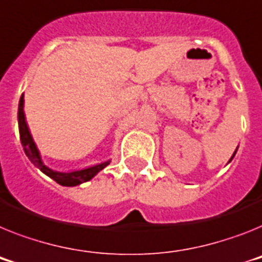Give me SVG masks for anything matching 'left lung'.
<instances>
[{
  "instance_id": "left-lung-1",
  "label": "left lung",
  "mask_w": 262,
  "mask_h": 262,
  "mask_svg": "<svg viewBox=\"0 0 262 262\" xmlns=\"http://www.w3.org/2000/svg\"><path fill=\"white\" fill-rule=\"evenodd\" d=\"M236 151H237V149H236ZM236 151H234V153H233V156H232V157H230L229 162H230V161H232V160H233V157H234V155H236Z\"/></svg>"
}]
</instances>
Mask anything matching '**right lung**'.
<instances>
[{"label": "right lung", "instance_id": "obj_1", "mask_svg": "<svg viewBox=\"0 0 262 262\" xmlns=\"http://www.w3.org/2000/svg\"><path fill=\"white\" fill-rule=\"evenodd\" d=\"M24 102L25 101H24L23 94L18 102V129L24 151H25V155L28 156V158H29L36 168H38L41 172L45 173L48 177L54 180L57 184H60L62 186L80 185L82 182H86L93 179L98 172H101L105 166L111 164V160H109V161L101 162V164L93 165V166L81 169V170H73V172H58V170H53L49 166H46L43 164L42 158H41V155H39V150L37 148L36 142L33 140L32 133H30L29 126H28V122H26L25 112H24Z\"/></svg>", "mask_w": 262, "mask_h": 262}]
</instances>
